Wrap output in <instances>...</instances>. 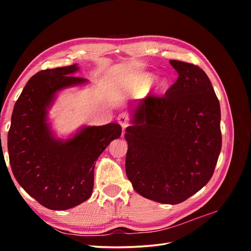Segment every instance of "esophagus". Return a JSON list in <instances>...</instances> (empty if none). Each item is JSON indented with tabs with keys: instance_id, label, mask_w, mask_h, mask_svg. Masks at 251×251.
<instances>
[{
	"instance_id": "1",
	"label": "esophagus",
	"mask_w": 251,
	"mask_h": 251,
	"mask_svg": "<svg viewBox=\"0 0 251 251\" xmlns=\"http://www.w3.org/2000/svg\"><path fill=\"white\" fill-rule=\"evenodd\" d=\"M117 120L119 125L123 126V128H126V126H130V117H128L127 113H125V112L120 113L117 117Z\"/></svg>"
}]
</instances>
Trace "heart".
I'll return each mask as SVG.
<instances>
[{
  "mask_svg": "<svg viewBox=\"0 0 251 251\" xmlns=\"http://www.w3.org/2000/svg\"><path fill=\"white\" fill-rule=\"evenodd\" d=\"M154 82V76L151 74L149 73H143L141 75H139L138 78H137V88L141 92H144V91H147L151 83ZM165 83L162 82L161 86H164Z\"/></svg>",
  "mask_w": 251,
  "mask_h": 251,
  "instance_id": "heart-1",
  "label": "heart"
}]
</instances>
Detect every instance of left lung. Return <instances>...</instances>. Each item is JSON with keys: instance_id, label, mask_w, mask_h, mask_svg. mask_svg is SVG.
<instances>
[{"instance_id": "obj_1", "label": "left lung", "mask_w": 251, "mask_h": 251, "mask_svg": "<svg viewBox=\"0 0 251 251\" xmlns=\"http://www.w3.org/2000/svg\"><path fill=\"white\" fill-rule=\"evenodd\" d=\"M179 76L164 96H149L126 127V176L144 198L185 201L207 184L222 147L221 110L201 68L172 59Z\"/></svg>"}]
</instances>
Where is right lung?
I'll return each mask as SVG.
<instances>
[{
    "mask_svg": "<svg viewBox=\"0 0 251 251\" xmlns=\"http://www.w3.org/2000/svg\"><path fill=\"white\" fill-rule=\"evenodd\" d=\"M77 69L71 65L37 72L12 112L7 143L12 173L27 194L49 209H69L90 198L95 161L121 135L118 124H109L87 126L65 142L52 137L47 108L57 91L86 81L72 75Z\"/></svg>",
    "mask_w": 251,
    "mask_h": 251,
    "instance_id": "obj_1",
    "label": "right lung"
}]
</instances>
